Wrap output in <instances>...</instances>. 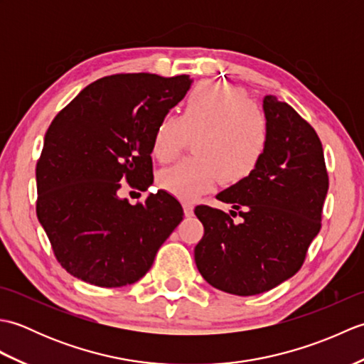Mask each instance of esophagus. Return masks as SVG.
I'll return each instance as SVG.
<instances>
[{"label": "esophagus", "instance_id": "esophagus-1", "mask_svg": "<svg viewBox=\"0 0 364 364\" xmlns=\"http://www.w3.org/2000/svg\"><path fill=\"white\" fill-rule=\"evenodd\" d=\"M183 210H184V215H186V218H192V215H194V206H192L191 203H183Z\"/></svg>", "mask_w": 364, "mask_h": 364}]
</instances>
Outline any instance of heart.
<instances>
[{
  "mask_svg": "<svg viewBox=\"0 0 364 364\" xmlns=\"http://www.w3.org/2000/svg\"><path fill=\"white\" fill-rule=\"evenodd\" d=\"M191 137H197L196 158L176 162L158 176L162 189L186 202L210 192L219 180L228 186L249 180L266 156L270 129L264 111L241 87L205 81L188 94L181 117L166 114L158 122L154 158H176Z\"/></svg>",
  "mask_w": 364,
  "mask_h": 364,
  "instance_id": "obj_1",
  "label": "heart"
}]
</instances>
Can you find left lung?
Listing matches in <instances>:
<instances>
[{"instance_id":"obj_1","label":"left lung","mask_w":364,"mask_h":364,"mask_svg":"<svg viewBox=\"0 0 364 364\" xmlns=\"http://www.w3.org/2000/svg\"><path fill=\"white\" fill-rule=\"evenodd\" d=\"M262 109L270 129L264 159L249 180L218 196L235 211L196 208L205 228L194 249L198 272L214 288L236 296L266 292L299 272L321 230L328 191L314 128L274 95L264 97ZM237 213L241 223L232 220Z\"/></svg>"}]
</instances>
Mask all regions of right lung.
<instances>
[{
  "instance_id": "add662e5",
  "label": "right lung",
  "mask_w": 364,
  "mask_h": 364,
  "mask_svg": "<svg viewBox=\"0 0 364 364\" xmlns=\"http://www.w3.org/2000/svg\"><path fill=\"white\" fill-rule=\"evenodd\" d=\"M191 82L189 75L105 76L51 122L36 167V213L70 275L102 288L141 280L183 220L166 191L131 205L119 189L123 181L139 191L153 183L154 128Z\"/></svg>"
}]
</instances>
